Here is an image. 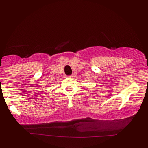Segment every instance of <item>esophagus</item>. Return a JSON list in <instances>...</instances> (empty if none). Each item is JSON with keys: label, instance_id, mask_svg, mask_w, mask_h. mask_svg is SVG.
I'll return each instance as SVG.
<instances>
[{"label": "esophagus", "instance_id": "obj_1", "mask_svg": "<svg viewBox=\"0 0 148 148\" xmlns=\"http://www.w3.org/2000/svg\"><path fill=\"white\" fill-rule=\"evenodd\" d=\"M69 78H73V77H74V75H71L69 76Z\"/></svg>", "mask_w": 148, "mask_h": 148}]
</instances>
